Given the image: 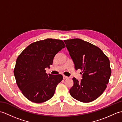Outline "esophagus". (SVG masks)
I'll list each match as a JSON object with an SVG mask.
<instances>
[{"label": "esophagus", "mask_w": 122, "mask_h": 122, "mask_svg": "<svg viewBox=\"0 0 122 122\" xmlns=\"http://www.w3.org/2000/svg\"><path fill=\"white\" fill-rule=\"evenodd\" d=\"M63 79H68V76H63Z\"/></svg>", "instance_id": "34e87169"}]
</instances>
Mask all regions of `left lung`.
Wrapping results in <instances>:
<instances>
[{
  "mask_svg": "<svg viewBox=\"0 0 122 122\" xmlns=\"http://www.w3.org/2000/svg\"><path fill=\"white\" fill-rule=\"evenodd\" d=\"M76 70H82V79L75 77L69 92L80 102H91L102 94L111 75L110 60L101 49L80 39L64 40Z\"/></svg>",
  "mask_w": 122,
  "mask_h": 122,
  "instance_id": "obj_1",
  "label": "left lung"
}]
</instances>
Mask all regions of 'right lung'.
Returning <instances> with one entry per match:
<instances>
[{
  "label": "right lung",
  "instance_id": "right-lung-1",
  "mask_svg": "<svg viewBox=\"0 0 122 122\" xmlns=\"http://www.w3.org/2000/svg\"><path fill=\"white\" fill-rule=\"evenodd\" d=\"M65 47L62 40L46 39L30 44L18 56L14 76L18 86L27 99L41 103L53 97L63 76L48 74L45 68H50L56 54Z\"/></svg>",
  "mask_w": 122,
  "mask_h": 122
}]
</instances>
